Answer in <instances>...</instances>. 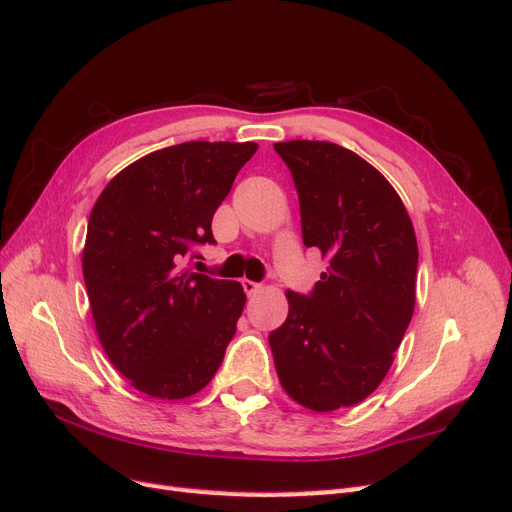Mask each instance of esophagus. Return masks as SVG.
I'll return each mask as SVG.
<instances>
[{"mask_svg": "<svg viewBox=\"0 0 512 512\" xmlns=\"http://www.w3.org/2000/svg\"><path fill=\"white\" fill-rule=\"evenodd\" d=\"M241 286H243L245 294H256V292H260V288H262L260 284H256V282H252V280H243Z\"/></svg>", "mask_w": 512, "mask_h": 512, "instance_id": "34e87169", "label": "esophagus"}]
</instances>
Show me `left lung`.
<instances>
[{"label": "left lung", "instance_id": "1", "mask_svg": "<svg viewBox=\"0 0 512 512\" xmlns=\"http://www.w3.org/2000/svg\"><path fill=\"white\" fill-rule=\"evenodd\" d=\"M299 192L303 243L329 260L314 292L286 290L269 335L284 391L307 410L361 404L393 365L414 314L418 245L393 185L327 141L275 143Z\"/></svg>", "mask_w": 512, "mask_h": 512}]
</instances>
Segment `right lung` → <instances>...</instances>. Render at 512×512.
Returning a JSON list of instances; mask_svg holds the SVG:
<instances>
[{"instance_id":"right-lung-1","label":"right lung","mask_w":512,"mask_h":512,"mask_svg":"<svg viewBox=\"0 0 512 512\" xmlns=\"http://www.w3.org/2000/svg\"><path fill=\"white\" fill-rule=\"evenodd\" d=\"M256 143L192 141L117 173L89 215L83 277L100 344L136 391L185 399L222 365L245 307L239 282L181 269L215 243L213 213Z\"/></svg>"}]
</instances>
